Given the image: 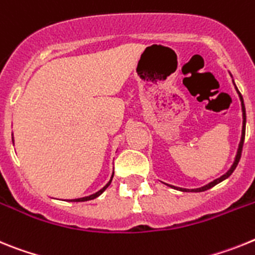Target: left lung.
Here are the masks:
<instances>
[{
	"instance_id": "left-lung-1",
	"label": "left lung",
	"mask_w": 255,
	"mask_h": 255,
	"mask_svg": "<svg viewBox=\"0 0 255 255\" xmlns=\"http://www.w3.org/2000/svg\"><path fill=\"white\" fill-rule=\"evenodd\" d=\"M238 90V88H236ZM239 92V90H238ZM239 96H240V100H241V108H243V134H241V141L240 143H239V150H238V155H236V158H235V161L234 164H232V167L230 168V170L227 172L226 174H223L222 177H220V178H217V180H214L213 182L208 183L207 186H204V187H200V189H194V190H186V189H180L181 191H191V192H200V191H205V190L210 189V187H213V186H216L217 183L222 182L223 180H226L227 177H230L232 174V172L235 170V168L238 167L239 161H240V158H241V151H243V146H244V138H245V123H247V114H245V105H244V100H243V96H241V94L239 92ZM170 187H174V186H170ZM176 189V187H174Z\"/></svg>"
}]
</instances>
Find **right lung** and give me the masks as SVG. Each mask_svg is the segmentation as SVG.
Instances as JSON below:
<instances>
[{
	"label": "right lung",
	"mask_w": 255,
	"mask_h": 255,
	"mask_svg": "<svg viewBox=\"0 0 255 255\" xmlns=\"http://www.w3.org/2000/svg\"><path fill=\"white\" fill-rule=\"evenodd\" d=\"M113 176H114V174H113ZM113 176H112V180H113ZM112 180L109 181V183H108V185H106L105 187H103V189H101L100 191H97L96 194H94V195H90V196H86V198H81V199H73V200H70V201H87V200H92V199L97 198V196H100V195L103 194V192L105 191L106 189H108V186L110 185V182H112Z\"/></svg>",
	"instance_id": "add662e5"
}]
</instances>
